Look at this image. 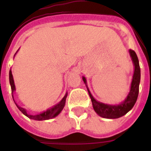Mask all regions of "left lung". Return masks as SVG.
Here are the masks:
<instances>
[{
    "label": "left lung",
    "mask_w": 151,
    "mask_h": 151,
    "mask_svg": "<svg viewBox=\"0 0 151 151\" xmlns=\"http://www.w3.org/2000/svg\"><path fill=\"white\" fill-rule=\"evenodd\" d=\"M129 54H130L134 66V74H133L132 81L131 84L130 91L125 101L121 103L120 104L110 105L96 101L94 97L92 96V94H91L90 91L88 88L86 78L84 76L82 77L83 82H85V85L87 87L94 111L103 118L117 119L125 115L129 110L132 109L134 104L136 103V101H137L138 92H139L140 80H141V69H140L139 66V61H138V57H137L135 52L133 50H129Z\"/></svg>",
    "instance_id": "left-lung-1"
}]
</instances>
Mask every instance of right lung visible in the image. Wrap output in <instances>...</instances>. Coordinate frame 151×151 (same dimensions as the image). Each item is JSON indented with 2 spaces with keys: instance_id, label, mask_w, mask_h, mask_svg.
<instances>
[{
  "instance_id": "right-lung-1",
  "label": "right lung",
  "mask_w": 151,
  "mask_h": 151,
  "mask_svg": "<svg viewBox=\"0 0 151 151\" xmlns=\"http://www.w3.org/2000/svg\"><path fill=\"white\" fill-rule=\"evenodd\" d=\"M9 78H10V86H11L12 96H13V101H14V98H13V92H14V91H16V88H15V85H14V81H13V75H12L11 70H10V73H9ZM66 97H67V93L65 94V96L63 97V99L61 100V101H60L57 104L54 105V106H52L51 108H50V109H48V110H47L46 111L40 113V114H37V115H31V114H29V113H27L26 109H24V108L19 106L15 101H14V103H15V104L17 105V108H18L19 110H20V111L23 113L24 115L26 116L27 117H29V119H34V120H38V121L47 120V119H50L54 118V117L57 116V115H59L60 113V112L63 110V109L64 106H65Z\"/></svg>"
}]
</instances>
